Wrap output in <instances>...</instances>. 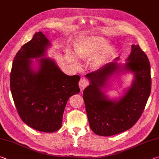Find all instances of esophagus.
<instances>
[{"mask_svg":"<svg viewBox=\"0 0 159 159\" xmlns=\"http://www.w3.org/2000/svg\"><path fill=\"white\" fill-rule=\"evenodd\" d=\"M89 85V81H88V79H86L85 78H81L79 81V87L80 90H83L87 86Z\"/></svg>","mask_w":159,"mask_h":159,"instance_id":"34e87169","label":"esophagus"}]
</instances>
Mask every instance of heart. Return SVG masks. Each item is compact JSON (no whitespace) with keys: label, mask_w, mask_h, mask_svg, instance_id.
<instances>
[{"label":"heart","mask_w":159,"mask_h":159,"mask_svg":"<svg viewBox=\"0 0 159 159\" xmlns=\"http://www.w3.org/2000/svg\"><path fill=\"white\" fill-rule=\"evenodd\" d=\"M113 47L107 44V41L102 37H90L84 40L77 48V56L82 60L93 57L97 54L94 64L99 66L111 55Z\"/></svg>","instance_id":"heart-1"}]
</instances>
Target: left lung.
Listing matches in <instances>:
<instances>
[{
  "label": "left lung",
  "mask_w": 159,
  "mask_h": 159,
  "mask_svg": "<svg viewBox=\"0 0 159 159\" xmlns=\"http://www.w3.org/2000/svg\"><path fill=\"white\" fill-rule=\"evenodd\" d=\"M127 61L123 68L133 72L134 79L118 101L109 100L101 90L119 68L116 61L86 74L90 84L83 90V97L90 127L98 135L111 136L133 127L140 118L149 99L152 79L147 55L139 45H133Z\"/></svg>",
  "instance_id": "left-lung-1"
}]
</instances>
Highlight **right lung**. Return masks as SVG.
I'll return each instance as SVG.
<instances>
[{
    "instance_id": "right-lung-1",
    "label": "right lung",
    "mask_w": 159,
    "mask_h": 159,
    "mask_svg": "<svg viewBox=\"0 0 159 159\" xmlns=\"http://www.w3.org/2000/svg\"><path fill=\"white\" fill-rule=\"evenodd\" d=\"M49 45L42 32L35 33L16 54L10 73V90L19 116L29 127L44 133L61 127L67 101L80 92L79 75L64 74L51 59L39 60L36 72L31 68L29 59L44 57Z\"/></svg>"
}]
</instances>
